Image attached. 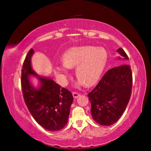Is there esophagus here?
<instances>
[{
	"label": "esophagus",
	"mask_w": 151,
	"mask_h": 151,
	"mask_svg": "<svg viewBox=\"0 0 151 151\" xmlns=\"http://www.w3.org/2000/svg\"><path fill=\"white\" fill-rule=\"evenodd\" d=\"M72 95H73V96H74V98H78V96H79L80 94L77 93V92H72Z\"/></svg>",
	"instance_id": "34e87169"
}]
</instances>
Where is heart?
Returning <instances> with one entry per match:
<instances>
[{
    "mask_svg": "<svg viewBox=\"0 0 151 151\" xmlns=\"http://www.w3.org/2000/svg\"><path fill=\"white\" fill-rule=\"evenodd\" d=\"M108 53L102 47L93 46L72 47L63 54V63L55 67L54 71L62 84L68 76V68L76 67L75 74L78 84L91 86L101 76L108 60Z\"/></svg>",
    "mask_w": 151,
    "mask_h": 151,
    "instance_id": "obj_1",
    "label": "heart"
}]
</instances>
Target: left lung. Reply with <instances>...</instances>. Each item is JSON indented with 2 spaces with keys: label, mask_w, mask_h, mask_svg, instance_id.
<instances>
[{
  "label": "left lung",
  "mask_w": 151,
  "mask_h": 151,
  "mask_svg": "<svg viewBox=\"0 0 151 151\" xmlns=\"http://www.w3.org/2000/svg\"><path fill=\"white\" fill-rule=\"evenodd\" d=\"M116 52L125 59H129L122 48ZM132 80L130 66L127 64L112 68L103 76L88 94L91 115L96 122L109 126L119 120L129 102Z\"/></svg>",
  "instance_id": "1"
}]
</instances>
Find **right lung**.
Returning a JSON list of instances; mask_svg holds the SVG:
<instances>
[{"instance_id": "right-lung-1", "label": "right lung", "mask_w": 151, "mask_h": 151, "mask_svg": "<svg viewBox=\"0 0 151 151\" xmlns=\"http://www.w3.org/2000/svg\"><path fill=\"white\" fill-rule=\"evenodd\" d=\"M31 48L24 59L21 70V89L25 104L31 115L39 125L50 131H58L67 124L74 98L70 91L61 88L48 78L39 77L41 86L35 90L29 81V75H36L32 70Z\"/></svg>"}]
</instances>
